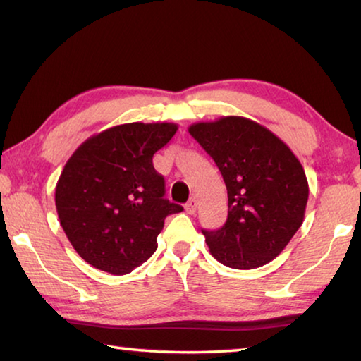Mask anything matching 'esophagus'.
I'll use <instances>...</instances> for the list:
<instances>
[{"mask_svg":"<svg viewBox=\"0 0 361 361\" xmlns=\"http://www.w3.org/2000/svg\"><path fill=\"white\" fill-rule=\"evenodd\" d=\"M185 210L189 213V215H192V213H195V210H197V200H195L194 197H191L186 202L185 205Z\"/></svg>","mask_w":361,"mask_h":361,"instance_id":"esophagus-1","label":"esophagus"}]
</instances>
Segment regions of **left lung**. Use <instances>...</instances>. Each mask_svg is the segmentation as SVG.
Instances as JSON below:
<instances>
[{"label":"left lung","mask_w":361,"mask_h":361,"mask_svg":"<svg viewBox=\"0 0 361 361\" xmlns=\"http://www.w3.org/2000/svg\"><path fill=\"white\" fill-rule=\"evenodd\" d=\"M223 175L228 219L205 231L210 253L232 269L271 262L301 228L309 185L298 157L282 140L255 121L226 116L189 127Z\"/></svg>","instance_id":"left-lung-1"}]
</instances>
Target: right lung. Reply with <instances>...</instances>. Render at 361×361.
Masks as SVG:
<instances>
[{
    "instance_id": "add662e5",
    "label": "right lung",
    "mask_w": 361,
    "mask_h": 361,
    "mask_svg": "<svg viewBox=\"0 0 361 361\" xmlns=\"http://www.w3.org/2000/svg\"><path fill=\"white\" fill-rule=\"evenodd\" d=\"M178 126L130 122L79 146L56 188L60 224L73 248L100 271L124 276L157 248L164 219L183 207L164 197L166 181L152 166Z\"/></svg>"
}]
</instances>
